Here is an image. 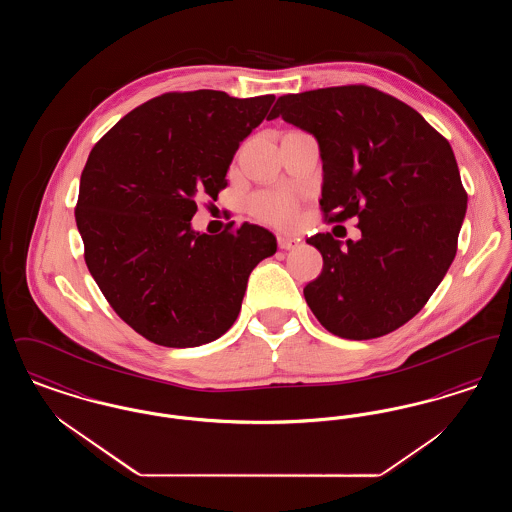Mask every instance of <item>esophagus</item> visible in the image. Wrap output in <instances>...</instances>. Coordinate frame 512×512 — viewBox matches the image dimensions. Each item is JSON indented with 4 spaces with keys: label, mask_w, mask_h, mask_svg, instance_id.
<instances>
[{
    "label": "esophagus",
    "mask_w": 512,
    "mask_h": 512,
    "mask_svg": "<svg viewBox=\"0 0 512 512\" xmlns=\"http://www.w3.org/2000/svg\"><path fill=\"white\" fill-rule=\"evenodd\" d=\"M276 240H278V247H280V249H286V251H288V249H293V247H297V245H299V242H301L299 238H292V236H284V234H280V236H278Z\"/></svg>",
    "instance_id": "obj_1"
}]
</instances>
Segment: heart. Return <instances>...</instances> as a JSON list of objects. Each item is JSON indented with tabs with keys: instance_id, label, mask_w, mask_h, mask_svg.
<instances>
[{
	"instance_id": "obj_1",
	"label": "heart",
	"mask_w": 512,
	"mask_h": 512,
	"mask_svg": "<svg viewBox=\"0 0 512 512\" xmlns=\"http://www.w3.org/2000/svg\"><path fill=\"white\" fill-rule=\"evenodd\" d=\"M249 209L263 220L286 224L295 215V199L282 192H263L251 197Z\"/></svg>"
}]
</instances>
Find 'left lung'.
Here are the masks:
<instances>
[{
    "label": "left lung",
    "mask_w": 512,
    "mask_h": 512,
    "mask_svg": "<svg viewBox=\"0 0 512 512\" xmlns=\"http://www.w3.org/2000/svg\"><path fill=\"white\" fill-rule=\"evenodd\" d=\"M317 138L320 209L357 217L361 240H307L322 272L303 290L318 322L345 340L386 336L426 305L451 267L466 192L449 142L407 103L365 84L282 96L268 119Z\"/></svg>",
    "instance_id": "left-lung-1"
}]
</instances>
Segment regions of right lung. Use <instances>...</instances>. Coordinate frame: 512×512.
<instances>
[{
    "mask_svg": "<svg viewBox=\"0 0 512 512\" xmlns=\"http://www.w3.org/2000/svg\"><path fill=\"white\" fill-rule=\"evenodd\" d=\"M274 96L169 92L117 122L80 176L76 226L84 259L113 311L165 347L220 338L240 315L247 278L276 253L257 224L217 236L192 230L197 199L217 197L240 142Z\"/></svg>",
    "mask_w": 512,
    "mask_h": 512,
    "instance_id": "right-lung-1",
    "label": "right lung"
}]
</instances>
